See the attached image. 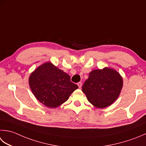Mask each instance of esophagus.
Wrapping results in <instances>:
<instances>
[{
	"mask_svg": "<svg viewBox=\"0 0 146 146\" xmlns=\"http://www.w3.org/2000/svg\"><path fill=\"white\" fill-rule=\"evenodd\" d=\"M77 85H78V87L80 88L81 87H82V82H78V84H77Z\"/></svg>",
	"mask_w": 146,
	"mask_h": 146,
	"instance_id": "esophagus-1",
	"label": "esophagus"
}]
</instances>
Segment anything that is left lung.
<instances>
[{
    "label": "left lung",
    "instance_id": "1",
    "mask_svg": "<svg viewBox=\"0 0 146 146\" xmlns=\"http://www.w3.org/2000/svg\"><path fill=\"white\" fill-rule=\"evenodd\" d=\"M123 87V78L118 72L110 68L94 70L82 86V92L94 106L104 108L118 99Z\"/></svg>",
    "mask_w": 146,
    "mask_h": 146
}]
</instances>
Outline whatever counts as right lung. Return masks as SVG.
Listing matches in <instances>:
<instances>
[{
    "instance_id": "1",
    "label": "right lung",
    "mask_w": 146,
    "mask_h": 146,
    "mask_svg": "<svg viewBox=\"0 0 146 146\" xmlns=\"http://www.w3.org/2000/svg\"><path fill=\"white\" fill-rule=\"evenodd\" d=\"M29 85L36 99L50 108L64 103L78 88L71 82L67 73L50 62L40 65L31 73Z\"/></svg>"
}]
</instances>
